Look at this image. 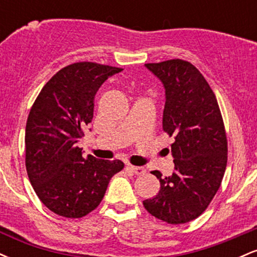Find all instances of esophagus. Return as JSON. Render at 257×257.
Here are the masks:
<instances>
[{
    "mask_svg": "<svg viewBox=\"0 0 257 257\" xmlns=\"http://www.w3.org/2000/svg\"><path fill=\"white\" fill-rule=\"evenodd\" d=\"M129 169L132 170L133 173L137 174V175H143V174L146 173V169L144 167H134V166H128Z\"/></svg>",
    "mask_w": 257,
    "mask_h": 257,
    "instance_id": "esophagus-1",
    "label": "esophagus"
}]
</instances>
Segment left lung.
<instances>
[{"mask_svg": "<svg viewBox=\"0 0 257 257\" xmlns=\"http://www.w3.org/2000/svg\"><path fill=\"white\" fill-rule=\"evenodd\" d=\"M163 84V131L172 144L174 173L162 176L161 190L144 206L152 216L172 225L190 222L210 204L227 166V139L217 100L192 64L181 59L145 64Z\"/></svg>", "mask_w": 257, "mask_h": 257, "instance_id": "1", "label": "left lung"}]
</instances>
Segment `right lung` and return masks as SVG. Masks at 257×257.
<instances>
[{
  "instance_id": "obj_1",
  "label": "right lung",
  "mask_w": 257,
  "mask_h": 257,
  "mask_svg": "<svg viewBox=\"0 0 257 257\" xmlns=\"http://www.w3.org/2000/svg\"><path fill=\"white\" fill-rule=\"evenodd\" d=\"M118 67L76 63L47 82L29 113L25 164L35 192L49 210L70 219L93 211L104 198L112 176L124 168L77 146L93 119L94 96Z\"/></svg>"
}]
</instances>
